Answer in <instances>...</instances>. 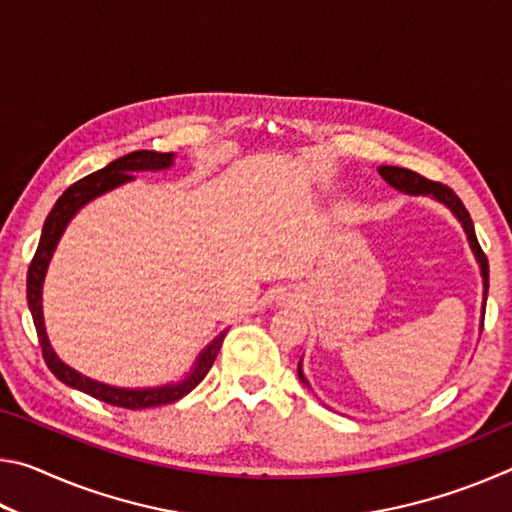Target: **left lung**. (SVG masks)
Instances as JSON below:
<instances>
[{
    "label": "left lung",
    "instance_id": "1",
    "mask_svg": "<svg viewBox=\"0 0 512 512\" xmlns=\"http://www.w3.org/2000/svg\"><path fill=\"white\" fill-rule=\"evenodd\" d=\"M381 178L386 180L388 185L400 189V192L409 194V196H431L440 201L443 205H447L452 214L456 216L458 221H461L467 241H470V248L476 257V262L481 266V277H483V314H485V300H488V257L479 246V241H476V232H474V223H472V216L470 212L465 210V205L461 203V198H458L452 189L443 183H433V180H427L420 173H415L411 169H402V167H379ZM481 329H483V318H481ZM298 375L302 379V384H307L305 375H302V361L298 363ZM309 386V384H307Z\"/></svg>",
    "mask_w": 512,
    "mask_h": 512
}]
</instances>
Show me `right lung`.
Instances as JSON below:
<instances>
[{"label":"right lung","instance_id":"add662e5","mask_svg":"<svg viewBox=\"0 0 512 512\" xmlns=\"http://www.w3.org/2000/svg\"><path fill=\"white\" fill-rule=\"evenodd\" d=\"M171 164H173V153L133 151L124 155V158L112 160L108 167H103L99 171L90 173V176L81 178L79 183H74L72 187H67L63 196L56 201V205L51 207L45 225H42L40 244H38L36 255L31 259L29 275H27L29 309H31L33 325H36V332L40 339L42 357H45L49 370L54 372L63 384L76 388V391L92 395L94 400H101L112 406H121V409L135 411V409H149V406L171 404V402H178L180 397H185L189 391H194V388L205 379L207 372H210L216 354H219L223 345L225 332L216 336V339L207 345L201 354H198L192 372H189L183 381H178V384H167L158 388H117L110 384H101V381L85 377L74 368H69L67 363L58 359L54 348H51L45 332V318H42V282H45L51 255H54V250L58 246L60 237H63L67 223L72 221V216L79 212L85 203L94 201L97 196L106 194L119 185L131 183V180H135L133 176L135 171H162V169H169Z\"/></svg>","mask_w":512,"mask_h":512}]
</instances>
